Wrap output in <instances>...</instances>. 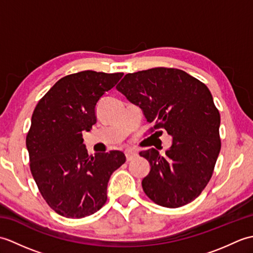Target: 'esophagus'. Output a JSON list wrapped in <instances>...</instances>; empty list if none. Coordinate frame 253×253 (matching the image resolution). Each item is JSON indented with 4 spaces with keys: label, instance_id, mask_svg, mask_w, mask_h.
<instances>
[{
    "label": "esophagus",
    "instance_id": "obj_1",
    "mask_svg": "<svg viewBox=\"0 0 253 253\" xmlns=\"http://www.w3.org/2000/svg\"><path fill=\"white\" fill-rule=\"evenodd\" d=\"M125 155H126V159L127 161H131L133 159H136L138 157V153L136 150L133 149H127L125 151Z\"/></svg>",
    "mask_w": 253,
    "mask_h": 253
}]
</instances>
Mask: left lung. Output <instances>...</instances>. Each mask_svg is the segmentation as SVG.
Wrapping results in <instances>:
<instances>
[{
  "instance_id": "1",
  "label": "left lung",
  "mask_w": 253,
  "mask_h": 253,
  "mask_svg": "<svg viewBox=\"0 0 253 253\" xmlns=\"http://www.w3.org/2000/svg\"><path fill=\"white\" fill-rule=\"evenodd\" d=\"M116 89L140 107L154 124L152 131L165 129L173 137L164 155L154 148L139 153L151 166L143 191L165 208L195 200L211 179L221 151V117L207 85L181 69L155 67L125 75Z\"/></svg>"
}]
</instances>
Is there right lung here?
Here are the masks:
<instances>
[{
    "label": "right lung",
    "instance_id": "add662e5",
    "mask_svg": "<svg viewBox=\"0 0 253 253\" xmlns=\"http://www.w3.org/2000/svg\"><path fill=\"white\" fill-rule=\"evenodd\" d=\"M123 73L84 71L61 78L32 113L26 137L30 170L49 207L62 216L83 218L104 206L107 182L125 163L122 151L89 155L83 131L96 123L95 106Z\"/></svg>",
    "mask_w": 253,
    "mask_h": 253
}]
</instances>
